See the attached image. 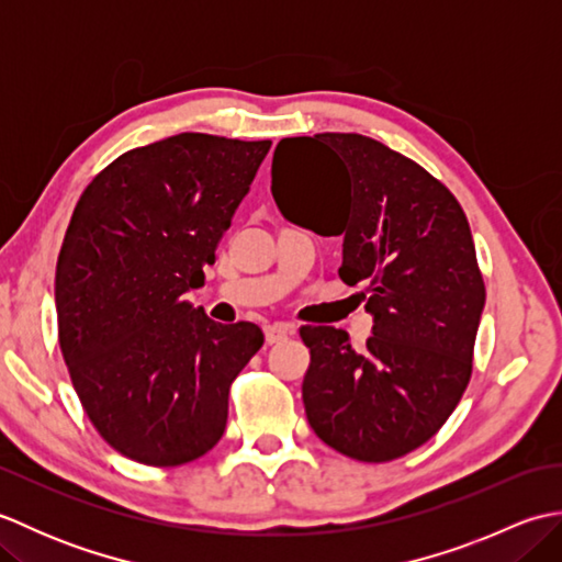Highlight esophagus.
Returning a JSON list of instances; mask_svg holds the SVG:
<instances>
[{
  "label": "esophagus",
  "instance_id": "34e87169",
  "mask_svg": "<svg viewBox=\"0 0 562 562\" xmlns=\"http://www.w3.org/2000/svg\"><path fill=\"white\" fill-rule=\"evenodd\" d=\"M294 333V326L292 324H270L266 326V340L272 345V342H280L288 336H292Z\"/></svg>",
  "mask_w": 562,
  "mask_h": 562
}]
</instances>
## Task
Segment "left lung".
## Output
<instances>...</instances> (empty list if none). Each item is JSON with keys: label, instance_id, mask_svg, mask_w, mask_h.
Here are the masks:
<instances>
[{"label": "left lung", "instance_id": "obj_1", "mask_svg": "<svg viewBox=\"0 0 562 562\" xmlns=\"http://www.w3.org/2000/svg\"><path fill=\"white\" fill-rule=\"evenodd\" d=\"M296 172L315 183L308 201L295 195ZM272 198L288 217L342 236L340 280L364 282L374 314L364 352L342 328H300L312 352L308 425L357 461L405 457L439 432L473 372L485 282L459 200L420 164L355 133L284 137Z\"/></svg>", "mask_w": 562, "mask_h": 562}]
</instances>
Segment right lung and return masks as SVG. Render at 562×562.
I'll return each instance as SVG.
<instances>
[{
	"instance_id": "right-lung-1",
	"label": "right lung",
	"mask_w": 562,
	"mask_h": 562,
	"mask_svg": "<svg viewBox=\"0 0 562 562\" xmlns=\"http://www.w3.org/2000/svg\"><path fill=\"white\" fill-rule=\"evenodd\" d=\"M270 139L183 133L121 154L83 188L55 270L57 340L97 432L157 469L217 445L260 345L186 300L205 284Z\"/></svg>"
}]
</instances>
